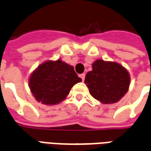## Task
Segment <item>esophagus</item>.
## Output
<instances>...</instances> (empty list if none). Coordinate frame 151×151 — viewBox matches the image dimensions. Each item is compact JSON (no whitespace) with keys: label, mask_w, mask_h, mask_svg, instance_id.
<instances>
[{"label":"esophagus","mask_w":151,"mask_h":151,"mask_svg":"<svg viewBox=\"0 0 151 151\" xmlns=\"http://www.w3.org/2000/svg\"><path fill=\"white\" fill-rule=\"evenodd\" d=\"M85 76H86L85 73H82V74H80V78H82V81H84V79H85Z\"/></svg>","instance_id":"34e87169"}]
</instances>
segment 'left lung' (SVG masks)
<instances>
[{"mask_svg":"<svg viewBox=\"0 0 151 151\" xmlns=\"http://www.w3.org/2000/svg\"><path fill=\"white\" fill-rule=\"evenodd\" d=\"M90 94L103 104H115L125 95L130 84L129 73L116 62L97 60L85 78Z\"/></svg>","mask_w":151,"mask_h":151,"instance_id":"1","label":"left lung"}]
</instances>
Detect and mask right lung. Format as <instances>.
<instances>
[{"instance_id":"1","label":"right lung","mask_w":151,"mask_h":151,"mask_svg":"<svg viewBox=\"0 0 151 151\" xmlns=\"http://www.w3.org/2000/svg\"><path fill=\"white\" fill-rule=\"evenodd\" d=\"M81 81L73 66L58 60L41 64L31 73L29 86L38 102L55 105L63 101L73 86Z\"/></svg>"}]
</instances>
